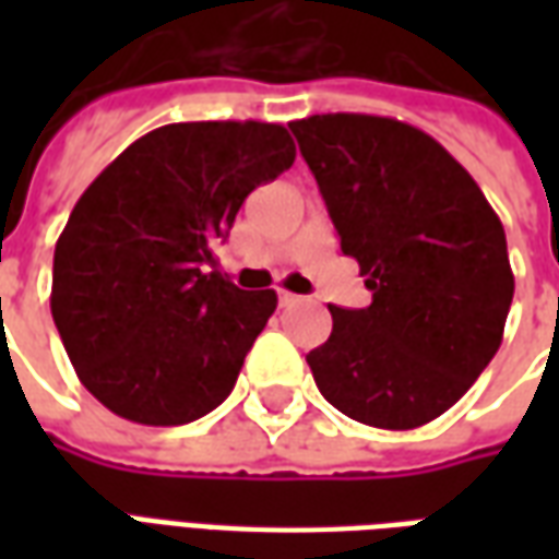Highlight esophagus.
<instances>
[{
  "label": "esophagus",
  "mask_w": 559,
  "mask_h": 559,
  "mask_svg": "<svg viewBox=\"0 0 559 559\" xmlns=\"http://www.w3.org/2000/svg\"><path fill=\"white\" fill-rule=\"evenodd\" d=\"M278 302H281V308H296V305L305 302V296H296V293L281 290L278 293Z\"/></svg>",
  "instance_id": "34e87169"
}]
</instances>
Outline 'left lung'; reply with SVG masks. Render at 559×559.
<instances>
[{
  "label": "left lung",
  "instance_id": "left-lung-1",
  "mask_svg": "<svg viewBox=\"0 0 559 559\" xmlns=\"http://www.w3.org/2000/svg\"><path fill=\"white\" fill-rule=\"evenodd\" d=\"M368 308L329 305L305 359L350 419L411 431L467 392L503 341L515 293L503 224L461 164L419 128L365 114L290 122Z\"/></svg>",
  "mask_w": 559,
  "mask_h": 559
}]
</instances>
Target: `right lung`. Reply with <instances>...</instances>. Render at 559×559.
Returning <instances> with one entry per match:
<instances>
[{
	"mask_svg": "<svg viewBox=\"0 0 559 559\" xmlns=\"http://www.w3.org/2000/svg\"><path fill=\"white\" fill-rule=\"evenodd\" d=\"M272 122L148 131L83 191L56 242L50 311L80 383L140 425L215 411L278 305L215 269L245 197L290 170Z\"/></svg>",
	"mask_w": 559,
	"mask_h": 559,
	"instance_id": "obj_1",
	"label": "right lung"
}]
</instances>
